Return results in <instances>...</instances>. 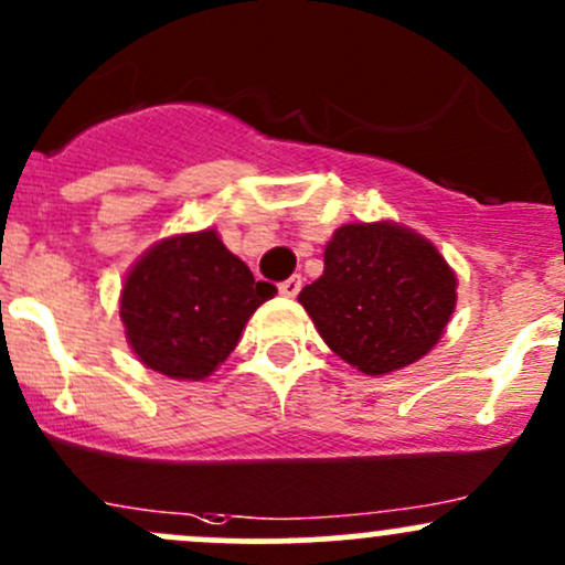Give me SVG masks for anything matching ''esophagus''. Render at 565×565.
Returning <instances> with one entry per match:
<instances>
[{"instance_id": "esophagus-1", "label": "esophagus", "mask_w": 565, "mask_h": 565, "mask_svg": "<svg viewBox=\"0 0 565 565\" xmlns=\"http://www.w3.org/2000/svg\"><path fill=\"white\" fill-rule=\"evenodd\" d=\"M299 290H301V277L299 275L288 277V280L280 282V294L285 296V299H294V296H299Z\"/></svg>"}]
</instances>
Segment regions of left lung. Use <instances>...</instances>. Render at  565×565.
<instances>
[{
    "label": "left lung",
    "instance_id": "8db88e82",
    "mask_svg": "<svg viewBox=\"0 0 565 565\" xmlns=\"http://www.w3.org/2000/svg\"><path fill=\"white\" fill-rule=\"evenodd\" d=\"M323 275L299 294L323 342L363 374L420 361L450 323L455 271L398 223H348L323 253Z\"/></svg>",
    "mask_w": 565,
    "mask_h": 565
}]
</instances>
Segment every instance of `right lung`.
<instances>
[{
	"label": "right lung",
	"mask_w": 565,
	"mask_h": 565,
	"mask_svg": "<svg viewBox=\"0 0 565 565\" xmlns=\"http://www.w3.org/2000/svg\"><path fill=\"white\" fill-rule=\"evenodd\" d=\"M277 294L217 232L156 242L120 290V320L139 361L172 380H204L232 355L250 315Z\"/></svg>",
	"instance_id": "add662e5"
}]
</instances>
